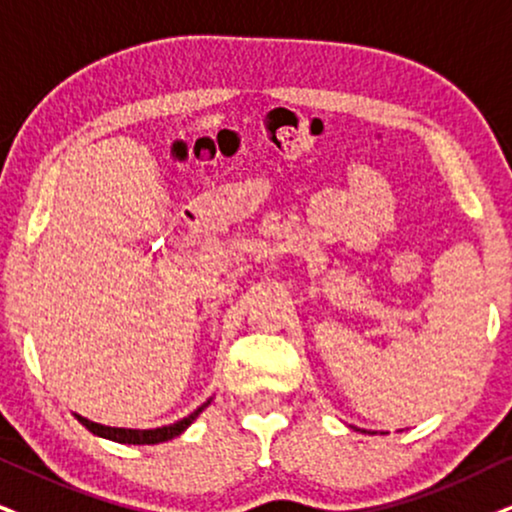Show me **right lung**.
Masks as SVG:
<instances>
[{
  "mask_svg": "<svg viewBox=\"0 0 512 512\" xmlns=\"http://www.w3.org/2000/svg\"><path fill=\"white\" fill-rule=\"evenodd\" d=\"M210 404V401H208ZM208 404L200 406L198 411H193L191 416H186L184 420H177L174 425H165V428H155V430H125V428H106V425H99V423H92V420L77 416V420L84 425L87 430H92L94 435L99 437H108L113 439V442H120V444H160V442H167V439H174L177 435H181L193 420L198 418V413L205 409Z\"/></svg>",
  "mask_w": 512,
  "mask_h": 512,
  "instance_id": "right-lung-1",
  "label": "right lung"
}]
</instances>
